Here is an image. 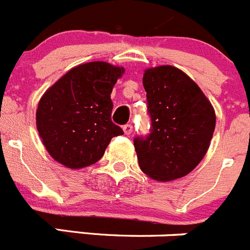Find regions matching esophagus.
Wrapping results in <instances>:
<instances>
[{
  "mask_svg": "<svg viewBox=\"0 0 250 250\" xmlns=\"http://www.w3.org/2000/svg\"><path fill=\"white\" fill-rule=\"evenodd\" d=\"M123 132H125V134L129 135L130 133L133 132V125H123Z\"/></svg>",
  "mask_w": 250,
  "mask_h": 250,
  "instance_id": "obj_1",
  "label": "esophagus"
}]
</instances>
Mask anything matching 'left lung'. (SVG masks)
<instances>
[{"label":"left lung","instance_id":"8db88e82","mask_svg":"<svg viewBox=\"0 0 250 250\" xmlns=\"http://www.w3.org/2000/svg\"><path fill=\"white\" fill-rule=\"evenodd\" d=\"M143 85L152 128L147 138L134 139L140 169L159 182L187 176L209 149L216 125L214 107L177 67L146 68Z\"/></svg>","mask_w":250,"mask_h":250}]
</instances>
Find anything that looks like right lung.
<instances>
[{"instance_id": "right-lung-1", "label": "right lung", "mask_w": 250, "mask_h": 250, "mask_svg": "<svg viewBox=\"0 0 250 250\" xmlns=\"http://www.w3.org/2000/svg\"><path fill=\"white\" fill-rule=\"evenodd\" d=\"M125 73L95 61L69 69L45 91L36 110V128L55 161L71 169L98 162L111 139L123 130L111 121V93Z\"/></svg>"}]
</instances>
